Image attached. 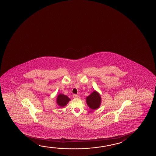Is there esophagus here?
<instances>
[{
    "label": "esophagus",
    "mask_w": 156,
    "mask_h": 156,
    "mask_svg": "<svg viewBox=\"0 0 156 156\" xmlns=\"http://www.w3.org/2000/svg\"><path fill=\"white\" fill-rule=\"evenodd\" d=\"M73 97L74 98H79V96L78 95H77V94H73Z\"/></svg>",
    "instance_id": "esophagus-1"
}]
</instances>
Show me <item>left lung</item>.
<instances>
[{
	"instance_id": "1",
	"label": "left lung",
	"mask_w": 156,
	"mask_h": 156,
	"mask_svg": "<svg viewBox=\"0 0 156 156\" xmlns=\"http://www.w3.org/2000/svg\"><path fill=\"white\" fill-rule=\"evenodd\" d=\"M87 104L92 110H96L101 105V97L97 91H94L87 98Z\"/></svg>"
}]
</instances>
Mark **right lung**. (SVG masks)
<instances>
[{
    "instance_id": "obj_1",
    "label": "right lung",
    "mask_w": 156,
    "mask_h": 156,
    "mask_svg": "<svg viewBox=\"0 0 156 156\" xmlns=\"http://www.w3.org/2000/svg\"><path fill=\"white\" fill-rule=\"evenodd\" d=\"M71 99L67 96H65L62 94H60L58 96L57 98V103L58 105L60 106V107H64L68 103V102Z\"/></svg>"
}]
</instances>
